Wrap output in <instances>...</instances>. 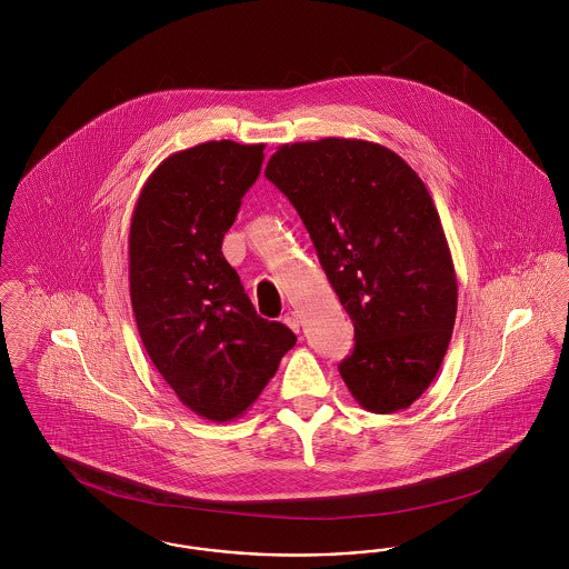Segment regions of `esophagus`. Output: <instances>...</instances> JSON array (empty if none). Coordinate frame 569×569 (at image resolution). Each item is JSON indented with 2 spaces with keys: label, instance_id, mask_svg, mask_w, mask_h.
I'll list each match as a JSON object with an SVG mask.
<instances>
[{
  "label": "esophagus",
  "instance_id": "esophagus-1",
  "mask_svg": "<svg viewBox=\"0 0 569 569\" xmlns=\"http://www.w3.org/2000/svg\"><path fill=\"white\" fill-rule=\"evenodd\" d=\"M283 322L290 326L295 332H300V318H298L297 311H288V313L283 316Z\"/></svg>",
  "mask_w": 569,
  "mask_h": 569
}]
</instances>
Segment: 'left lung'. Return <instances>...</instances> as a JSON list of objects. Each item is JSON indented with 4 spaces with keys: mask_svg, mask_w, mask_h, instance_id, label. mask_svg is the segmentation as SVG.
<instances>
[{
    "mask_svg": "<svg viewBox=\"0 0 569 569\" xmlns=\"http://www.w3.org/2000/svg\"><path fill=\"white\" fill-rule=\"evenodd\" d=\"M264 177L295 204L353 322L339 373L373 413L407 409L431 386L457 320V272L433 198L378 142L281 144Z\"/></svg>",
    "mask_w": 569,
    "mask_h": 569,
    "instance_id": "1",
    "label": "left lung"
}]
</instances>
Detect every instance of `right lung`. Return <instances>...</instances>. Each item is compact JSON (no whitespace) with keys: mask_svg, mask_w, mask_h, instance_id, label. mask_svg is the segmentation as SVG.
<instances>
[{"mask_svg":"<svg viewBox=\"0 0 569 569\" xmlns=\"http://www.w3.org/2000/svg\"><path fill=\"white\" fill-rule=\"evenodd\" d=\"M264 144L211 140L166 158L130 226V297L142 346L179 401L228 422L260 397L297 335L260 318L221 253Z\"/></svg>","mask_w":569,"mask_h":569,"instance_id":"right-lung-1","label":"right lung"}]
</instances>
